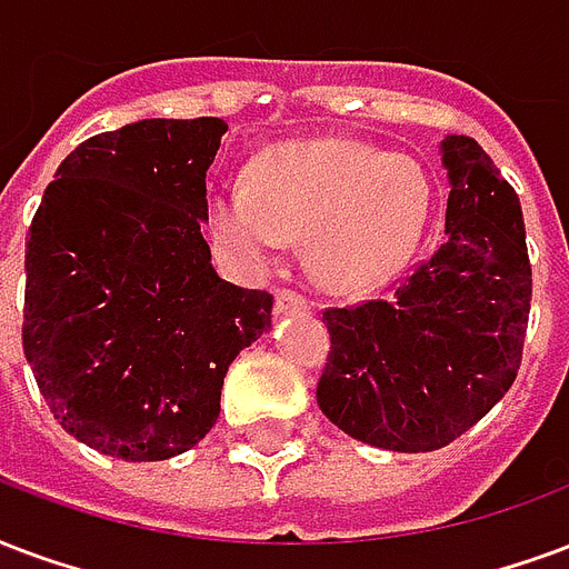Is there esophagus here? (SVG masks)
Here are the masks:
<instances>
[{
    "label": "esophagus",
    "mask_w": 569,
    "mask_h": 569,
    "mask_svg": "<svg viewBox=\"0 0 569 569\" xmlns=\"http://www.w3.org/2000/svg\"><path fill=\"white\" fill-rule=\"evenodd\" d=\"M293 311H309V300L297 290H279L276 293V315H293Z\"/></svg>",
    "instance_id": "34e87169"
}]
</instances>
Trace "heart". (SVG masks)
Listing matches in <instances>:
<instances>
[{"instance_id": "obj_1", "label": "heart", "mask_w": 569, "mask_h": 569, "mask_svg": "<svg viewBox=\"0 0 569 569\" xmlns=\"http://www.w3.org/2000/svg\"><path fill=\"white\" fill-rule=\"evenodd\" d=\"M429 209V177L411 156L318 140L263 152L249 186L212 188L207 228L219 254L242 269H267L284 242H309L315 276L353 293L405 267Z\"/></svg>"}]
</instances>
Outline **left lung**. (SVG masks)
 Masks as SVG:
<instances>
[{
  "mask_svg": "<svg viewBox=\"0 0 569 569\" xmlns=\"http://www.w3.org/2000/svg\"><path fill=\"white\" fill-rule=\"evenodd\" d=\"M443 242L387 300L327 309L318 405L392 452L441 450L503 399L522 362L531 260L522 203L473 138L447 134Z\"/></svg>",
  "mask_w": 569,
  "mask_h": 569,
  "instance_id": "8db88e82",
  "label": "left lung"
}]
</instances>
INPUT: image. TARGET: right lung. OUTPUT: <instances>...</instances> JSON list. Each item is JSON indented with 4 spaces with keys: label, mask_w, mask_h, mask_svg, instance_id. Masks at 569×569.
<instances>
[{
    "label": "right lung",
    "mask_w": 569,
    "mask_h": 569,
    "mask_svg": "<svg viewBox=\"0 0 569 569\" xmlns=\"http://www.w3.org/2000/svg\"><path fill=\"white\" fill-rule=\"evenodd\" d=\"M224 131L140 119L83 140L26 237V360L53 420L113 459L203 441L228 366L272 323V293L221 279L200 230Z\"/></svg>",
    "instance_id": "add662e5"
}]
</instances>
